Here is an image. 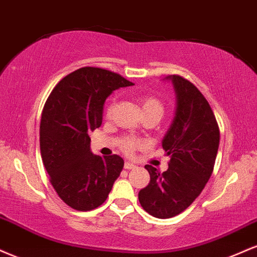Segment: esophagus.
I'll return each instance as SVG.
<instances>
[{
	"instance_id": "34e87169",
	"label": "esophagus",
	"mask_w": 257,
	"mask_h": 257,
	"mask_svg": "<svg viewBox=\"0 0 257 257\" xmlns=\"http://www.w3.org/2000/svg\"><path fill=\"white\" fill-rule=\"evenodd\" d=\"M123 168H125V170H135L136 166L134 164H131V162H125V165H123Z\"/></svg>"
}]
</instances>
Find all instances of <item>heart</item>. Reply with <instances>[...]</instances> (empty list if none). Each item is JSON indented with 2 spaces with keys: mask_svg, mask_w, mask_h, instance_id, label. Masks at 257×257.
Wrapping results in <instances>:
<instances>
[{
  "mask_svg": "<svg viewBox=\"0 0 257 257\" xmlns=\"http://www.w3.org/2000/svg\"><path fill=\"white\" fill-rule=\"evenodd\" d=\"M142 110H143L144 116L146 115H155L158 116L159 119H161V116L164 115V104L160 101L158 97L153 95H143L140 98ZM114 108H115V101L114 99H110L109 103L105 107V117L109 119L113 115ZM142 147V142L138 140H135V138L131 137H125L119 142V148L120 150L126 155H131L132 153L135 152L136 149Z\"/></svg>",
  "mask_w": 257,
  "mask_h": 257,
  "instance_id": "heart-1",
  "label": "heart"
}]
</instances>
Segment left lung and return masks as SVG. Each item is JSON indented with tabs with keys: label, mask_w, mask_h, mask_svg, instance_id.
Masks as SVG:
<instances>
[{
	"label": "left lung",
	"mask_w": 257,
	"mask_h": 257,
	"mask_svg": "<svg viewBox=\"0 0 257 257\" xmlns=\"http://www.w3.org/2000/svg\"><path fill=\"white\" fill-rule=\"evenodd\" d=\"M167 78L177 92V111L162 141L171 156L168 170L161 173L147 165L150 182L138 194L141 206L159 219L178 215L200 196L215 165L219 149V125L200 90L182 75Z\"/></svg>",
	"instance_id": "obj_1"
}]
</instances>
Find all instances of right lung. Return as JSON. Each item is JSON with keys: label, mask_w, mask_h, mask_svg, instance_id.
Returning <instances> with one entry per match:
<instances>
[{"label": "right lung", "mask_w": 257, "mask_h": 257, "mask_svg": "<svg viewBox=\"0 0 257 257\" xmlns=\"http://www.w3.org/2000/svg\"><path fill=\"white\" fill-rule=\"evenodd\" d=\"M131 81L115 72L83 67L62 78L45 102L39 147L49 180L67 206L87 212L107 200L122 171L117 155L90 152V134L102 123L105 98Z\"/></svg>", "instance_id": "right-lung-1"}]
</instances>
